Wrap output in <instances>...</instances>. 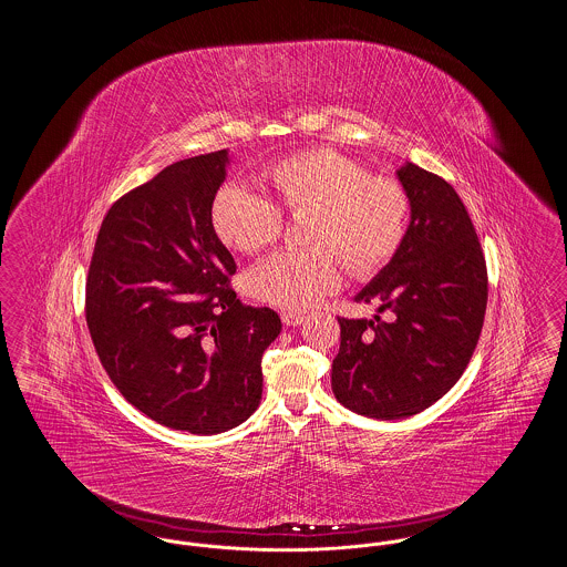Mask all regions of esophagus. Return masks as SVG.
<instances>
[{"label": "esophagus", "mask_w": 567, "mask_h": 567, "mask_svg": "<svg viewBox=\"0 0 567 567\" xmlns=\"http://www.w3.org/2000/svg\"><path fill=\"white\" fill-rule=\"evenodd\" d=\"M280 319L287 327H297V324L303 323V317L299 312H282Z\"/></svg>", "instance_id": "34e87169"}]
</instances>
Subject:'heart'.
<instances>
[{"mask_svg":"<svg viewBox=\"0 0 567 567\" xmlns=\"http://www.w3.org/2000/svg\"><path fill=\"white\" fill-rule=\"evenodd\" d=\"M270 197L227 185L213 199L210 223L220 243L238 252H259L276 243L282 215H308L306 250H282L246 276L250 297L282 310L315 308L342 280L340 261L354 276L384 266L404 240L410 202L404 187L331 148H308L261 172Z\"/></svg>","mask_w":567,"mask_h":567,"instance_id":"b5f03b06","label":"heart"}]
</instances>
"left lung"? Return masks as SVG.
<instances>
[{"label": "left lung", "mask_w": 567, "mask_h": 567, "mask_svg": "<svg viewBox=\"0 0 567 567\" xmlns=\"http://www.w3.org/2000/svg\"><path fill=\"white\" fill-rule=\"evenodd\" d=\"M398 178L410 202L404 240L354 297L391 321L338 319L331 365L336 400L382 421L419 414L451 391L478 344L488 296L485 255L457 190L414 163Z\"/></svg>", "instance_id": "8db88e82"}]
</instances>
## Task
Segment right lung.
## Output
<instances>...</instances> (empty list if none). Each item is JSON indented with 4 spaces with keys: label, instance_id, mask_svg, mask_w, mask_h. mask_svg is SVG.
Listing matches in <instances>:
<instances>
[{
    "label": "right lung",
    "instance_id": "obj_1",
    "mask_svg": "<svg viewBox=\"0 0 567 567\" xmlns=\"http://www.w3.org/2000/svg\"><path fill=\"white\" fill-rule=\"evenodd\" d=\"M227 163V151L172 163L116 199L86 276V324L114 386L159 425L197 435L257 410L261 357L282 327L229 287L236 261L210 223Z\"/></svg>",
    "mask_w": 567,
    "mask_h": 567
}]
</instances>
